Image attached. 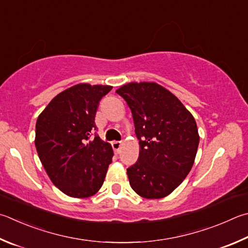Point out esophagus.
Returning <instances> with one entry per match:
<instances>
[{"mask_svg": "<svg viewBox=\"0 0 248 248\" xmlns=\"http://www.w3.org/2000/svg\"><path fill=\"white\" fill-rule=\"evenodd\" d=\"M111 146H112V148H114L115 153H119V150H120V147H121V142H119V141L111 142Z\"/></svg>", "mask_w": 248, "mask_h": 248, "instance_id": "obj_1", "label": "esophagus"}]
</instances>
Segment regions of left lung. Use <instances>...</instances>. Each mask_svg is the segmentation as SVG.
I'll return each mask as SVG.
<instances>
[{"instance_id":"8db88e82","label":"left lung","mask_w":248,"mask_h":248,"mask_svg":"<svg viewBox=\"0 0 248 248\" xmlns=\"http://www.w3.org/2000/svg\"><path fill=\"white\" fill-rule=\"evenodd\" d=\"M131 109L140 153L127 169L130 186L144 199L172 193L194 164L200 134L194 117L156 82H129L116 90Z\"/></svg>"}]
</instances>
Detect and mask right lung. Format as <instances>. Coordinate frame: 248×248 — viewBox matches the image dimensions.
<instances>
[{
	"label": "right lung",
	"instance_id": "add662e5",
	"mask_svg": "<svg viewBox=\"0 0 248 248\" xmlns=\"http://www.w3.org/2000/svg\"><path fill=\"white\" fill-rule=\"evenodd\" d=\"M111 85L78 83L53 98L39 115L34 144L48 178L64 194L85 199L103 186L114 156L109 143L100 137L90 140L96 129L98 102Z\"/></svg>",
	"mask_w": 248,
	"mask_h": 248
}]
</instances>
